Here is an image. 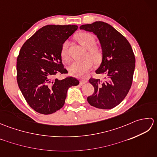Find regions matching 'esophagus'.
<instances>
[{
	"instance_id": "obj_1",
	"label": "esophagus",
	"mask_w": 157,
	"mask_h": 157,
	"mask_svg": "<svg viewBox=\"0 0 157 157\" xmlns=\"http://www.w3.org/2000/svg\"><path fill=\"white\" fill-rule=\"evenodd\" d=\"M86 82H87V80H86V79H81L80 82H79V84H80L81 85H82V84H86Z\"/></svg>"
}]
</instances>
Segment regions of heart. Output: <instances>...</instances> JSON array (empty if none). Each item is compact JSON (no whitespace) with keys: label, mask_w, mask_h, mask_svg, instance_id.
Segmentation results:
<instances>
[{"label":"heart","mask_w":157,"mask_h":157,"mask_svg":"<svg viewBox=\"0 0 157 157\" xmlns=\"http://www.w3.org/2000/svg\"><path fill=\"white\" fill-rule=\"evenodd\" d=\"M76 39L80 44L88 49V55L91 58H87L83 61H74L69 67V71L72 75L75 76H82L87 73L94 66V61L100 63L103 59V51L101 48L96 44V38L90 33L81 32L76 36ZM68 42L63 43L61 50V58L65 62L69 61L68 53ZM94 61H93V60Z\"/></svg>","instance_id":"b5f03b06"}]
</instances>
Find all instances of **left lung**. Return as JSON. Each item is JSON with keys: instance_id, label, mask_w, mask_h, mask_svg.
<instances>
[{"instance_id": "obj_1", "label": "left lung", "mask_w": 157, "mask_h": 157, "mask_svg": "<svg viewBox=\"0 0 157 157\" xmlns=\"http://www.w3.org/2000/svg\"><path fill=\"white\" fill-rule=\"evenodd\" d=\"M80 29L92 32L99 39L103 59L96 73L106 76L105 81L90 78L94 92L87 101L96 108H114L125 98L132 86L136 63L132 46L124 36L106 23L96 21L82 25Z\"/></svg>"}]
</instances>
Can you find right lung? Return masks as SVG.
I'll list each match as a JSON object with an SVG mask.
<instances>
[{"mask_svg":"<svg viewBox=\"0 0 157 157\" xmlns=\"http://www.w3.org/2000/svg\"><path fill=\"white\" fill-rule=\"evenodd\" d=\"M78 25H48L25 41L17 59V82L32 109L52 114L65 104L69 88L79 84L74 77L53 78L68 71L62 63L63 43L78 29Z\"/></svg>","mask_w":157,"mask_h":157,"instance_id":"obj_1","label":"right lung"}]
</instances>
